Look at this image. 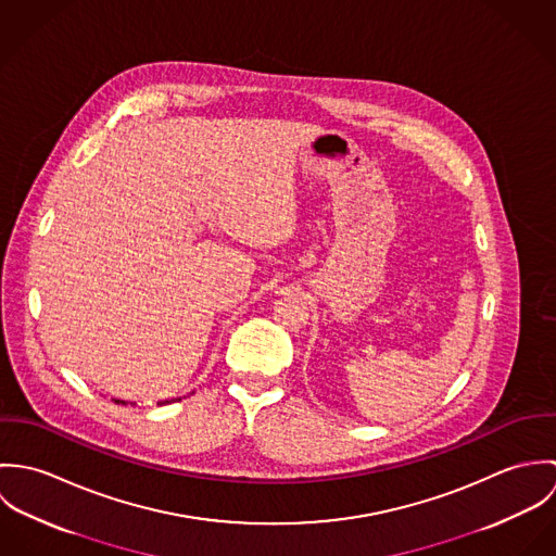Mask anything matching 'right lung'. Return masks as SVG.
<instances>
[{"label": "right lung", "mask_w": 556, "mask_h": 556, "mask_svg": "<svg viewBox=\"0 0 556 556\" xmlns=\"http://www.w3.org/2000/svg\"><path fill=\"white\" fill-rule=\"evenodd\" d=\"M177 400H179V397H177ZM115 402H117V404H119V402H122V404H126L124 400H115ZM166 402H168V400H164V402H159V404H166Z\"/></svg>", "instance_id": "1"}]
</instances>
